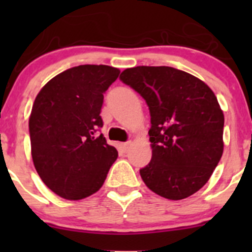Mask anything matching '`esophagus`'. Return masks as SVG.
I'll use <instances>...</instances> for the list:
<instances>
[{
    "mask_svg": "<svg viewBox=\"0 0 252 252\" xmlns=\"http://www.w3.org/2000/svg\"><path fill=\"white\" fill-rule=\"evenodd\" d=\"M130 145H131L130 141H126V142H123V144H121V147L124 152H126L129 150V147H130Z\"/></svg>",
    "mask_w": 252,
    "mask_h": 252,
    "instance_id": "1",
    "label": "esophagus"
}]
</instances>
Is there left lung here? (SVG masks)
<instances>
[{
	"mask_svg": "<svg viewBox=\"0 0 252 252\" xmlns=\"http://www.w3.org/2000/svg\"><path fill=\"white\" fill-rule=\"evenodd\" d=\"M119 79L149 106L152 157L140 169L146 187L169 200L199 191L223 154L224 116L213 91L194 75L166 65L128 68Z\"/></svg>",
	"mask_w": 252,
	"mask_h": 252,
	"instance_id": "left-lung-1",
	"label": "left lung"
}]
</instances>
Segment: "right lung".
Listing matches in <instances>:
<instances>
[{"label":"right lung","instance_id":"obj_1","mask_svg":"<svg viewBox=\"0 0 252 252\" xmlns=\"http://www.w3.org/2000/svg\"><path fill=\"white\" fill-rule=\"evenodd\" d=\"M119 73L105 64L69 68L35 98L29 119L32 162L48 189L63 199L95 194L118 157L98 131L103 94Z\"/></svg>","mask_w":252,"mask_h":252}]
</instances>
